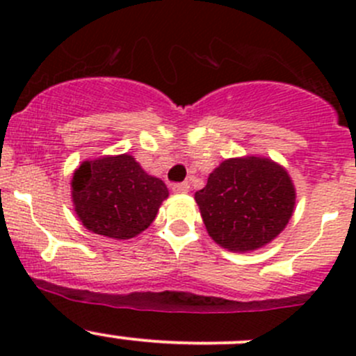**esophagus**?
Here are the masks:
<instances>
[{"instance_id": "34e87169", "label": "esophagus", "mask_w": 356, "mask_h": 356, "mask_svg": "<svg viewBox=\"0 0 356 356\" xmlns=\"http://www.w3.org/2000/svg\"><path fill=\"white\" fill-rule=\"evenodd\" d=\"M172 191H174V193H188L189 191V184H188V182H175V184H172Z\"/></svg>"}]
</instances>
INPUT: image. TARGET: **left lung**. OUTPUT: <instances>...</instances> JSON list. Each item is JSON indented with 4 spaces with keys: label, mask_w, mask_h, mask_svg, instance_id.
<instances>
[{
    "label": "left lung",
    "mask_w": 356,
    "mask_h": 356,
    "mask_svg": "<svg viewBox=\"0 0 356 356\" xmlns=\"http://www.w3.org/2000/svg\"><path fill=\"white\" fill-rule=\"evenodd\" d=\"M294 198L288 172L258 156L222 161L195 195L208 234L231 251L270 243L288 225Z\"/></svg>",
    "instance_id": "8db88e82"
}]
</instances>
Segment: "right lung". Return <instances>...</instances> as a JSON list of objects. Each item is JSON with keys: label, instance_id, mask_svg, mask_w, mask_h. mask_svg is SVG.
<instances>
[{"label": "right lung", "instance_id": "right-lung-1", "mask_svg": "<svg viewBox=\"0 0 356 356\" xmlns=\"http://www.w3.org/2000/svg\"><path fill=\"white\" fill-rule=\"evenodd\" d=\"M168 196L131 155L84 161L72 179V200L84 227L113 239H129L149 227Z\"/></svg>", "mask_w": 356, "mask_h": 356}]
</instances>
